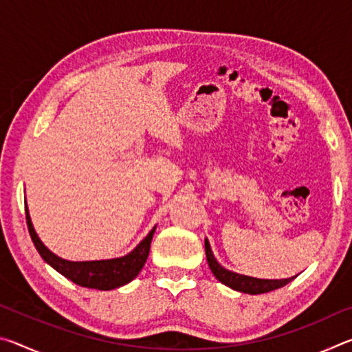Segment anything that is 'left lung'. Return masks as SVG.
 Wrapping results in <instances>:
<instances>
[{"instance_id":"obj_1","label":"left lung","mask_w":352,"mask_h":352,"mask_svg":"<svg viewBox=\"0 0 352 352\" xmlns=\"http://www.w3.org/2000/svg\"><path fill=\"white\" fill-rule=\"evenodd\" d=\"M205 253H206L208 265H210L212 275L216 276L222 284L228 285L230 289L243 292V294H250V295L267 294V292L284 287L285 284H289L296 278V276H292V278H284V279H261V278H253V276H247V275H241V273L231 272L228 269H225L223 265H220L219 261L214 258L210 241L208 239H205Z\"/></svg>"}]
</instances>
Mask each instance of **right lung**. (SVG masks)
Returning <instances> with one entry per match:
<instances>
[{"label": "right lung", "instance_id": "obj_1", "mask_svg": "<svg viewBox=\"0 0 352 352\" xmlns=\"http://www.w3.org/2000/svg\"><path fill=\"white\" fill-rule=\"evenodd\" d=\"M26 206V222L29 228V234L34 242L35 248L40 253L41 258L45 259L46 264H50L52 269L57 270L65 278L71 279L77 285L88 289L98 290H111L118 289L121 285L129 284L132 279L138 276L142 267H144L148 250H151V242L157 225L148 231V234L136 245L132 252L121 258L113 259H100V261H68L58 258L47 248L35 231L31 216H29L28 204Z\"/></svg>", "mask_w": 352, "mask_h": 352}]
</instances>
